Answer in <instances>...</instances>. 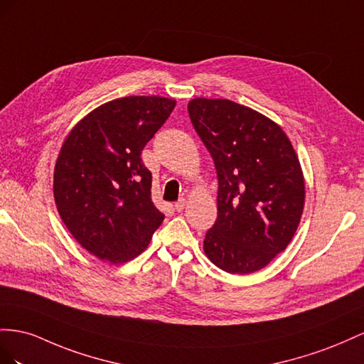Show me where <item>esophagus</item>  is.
Masks as SVG:
<instances>
[{"label":"esophagus","mask_w":364,"mask_h":364,"mask_svg":"<svg viewBox=\"0 0 364 364\" xmlns=\"http://www.w3.org/2000/svg\"><path fill=\"white\" fill-rule=\"evenodd\" d=\"M173 207H175L176 212H181V210L184 209V207H186V200H184V198L178 200V201H176V203L173 204Z\"/></svg>","instance_id":"1"}]
</instances>
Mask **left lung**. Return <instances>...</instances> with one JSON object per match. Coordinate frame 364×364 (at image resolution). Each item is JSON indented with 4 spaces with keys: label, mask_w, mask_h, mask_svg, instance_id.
I'll list each match as a JSON object with an SVG mask.
<instances>
[{
    "label": "left lung",
    "mask_w": 364,
    "mask_h": 364,
    "mask_svg": "<svg viewBox=\"0 0 364 364\" xmlns=\"http://www.w3.org/2000/svg\"><path fill=\"white\" fill-rule=\"evenodd\" d=\"M188 111L218 175V218L204 252L232 274L264 268L297 230L305 203L302 169L274 122L227 99H193Z\"/></svg>",
    "instance_id": "left-lung-1"
}]
</instances>
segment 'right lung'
I'll use <instances>...</instances> for the list:
<instances>
[{
    "mask_svg": "<svg viewBox=\"0 0 364 364\" xmlns=\"http://www.w3.org/2000/svg\"><path fill=\"white\" fill-rule=\"evenodd\" d=\"M175 100H111L71 129L55 166L58 212L75 240L102 261L122 264L148 247L164 215L151 200L152 175L141 151Z\"/></svg>",
    "mask_w": 364,
    "mask_h": 364,
    "instance_id": "obj_1",
    "label": "right lung"
}]
</instances>
